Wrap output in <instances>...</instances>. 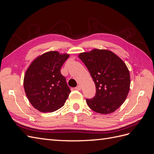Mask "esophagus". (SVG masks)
<instances>
[{
  "label": "esophagus",
  "instance_id": "obj_1",
  "mask_svg": "<svg viewBox=\"0 0 154 154\" xmlns=\"http://www.w3.org/2000/svg\"><path fill=\"white\" fill-rule=\"evenodd\" d=\"M75 89L77 90V91H80L81 90V86L80 85H78L77 87H75Z\"/></svg>",
  "mask_w": 154,
  "mask_h": 154
}]
</instances>
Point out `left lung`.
Masks as SVG:
<instances>
[{
    "label": "left lung",
    "mask_w": 154,
    "mask_h": 154,
    "mask_svg": "<svg viewBox=\"0 0 154 154\" xmlns=\"http://www.w3.org/2000/svg\"><path fill=\"white\" fill-rule=\"evenodd\" d=\"M96 85V94L86 99L88 106L96 112H113L127 98L130 85L128 69L123 60L108 50L93 49L80 53Z\"/></svg>",
    "instance_id": "left-lung-1"
}]
</instances>
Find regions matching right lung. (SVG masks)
I'll use <instances>...</instances> for the list:
<instances>
[{"label": "right lung", "instance_id": "1", "mask_svg": "<svg viewBox=\"0 0 154 154\" xmlns=\"http://www.w3.org/2000/svg\"><path fill=\"white\" fill-rule=\"evenodd\" d=\"M69 57L49 51L36 58L27 69L24 79L26 94L40 112H52L64 105L71 90L60 69Z\"/></svg>", "mask_w": 154, "mask_h": 154}]
</instances>
